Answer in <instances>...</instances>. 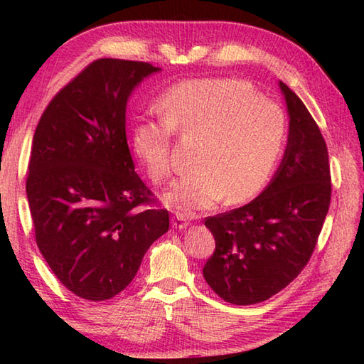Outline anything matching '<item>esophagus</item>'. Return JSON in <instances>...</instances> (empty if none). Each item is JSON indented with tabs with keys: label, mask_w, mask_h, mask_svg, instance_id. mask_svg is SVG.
<instances>
[{
	"label": "esophagus",
	"mask_w": 364,
	"mask_h": 364,
	"mask_svg": "<svg viewBox=\"0 0 364 364\" xmlns=\"http://www.w3.org/2000/svg\"><path fill=\"white\" fill-rule=\"evenodd\" d=\"M188 225H189V221L184 213L176 212L173 215V218H171V226H173L175 230H186Z\"/></svg>",
	"instance_id": "obj_1"
}]
</instances>
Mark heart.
<instances>
[{"label":"heart","instance_id":"1","mask_svg":"<svg viewBox=\"0 0 364 364\" xmlns=\"http://www.w3.org/2000/svg\"><path fill=\"white\" fill-rule=\"evenodd\" d=\"M159 110L162 117L139 119L132 130L133 152L154 183L170 176L173 132L200 136L196 171L176 180L164 194L165 204L178 210H205L225 196L230 204L252 199L267 186L284 151V110L242 80L173 85L160 96Z\"/></svg>","mask_w":364,"mask_h":364}]
</instances>
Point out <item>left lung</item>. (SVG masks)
Masks as SVG:
<instances>
[{
    "instance_id": "obj_1",
    "label": "left lung",
    "mask_w": 364,
    "mask_h": 364,
    "mask_svg": "<svg viewBox=\"0 0 364 364\" xmlns=\"http://www.w3.org/2000/svg\"><path fill=\"white\" fill-rule=\"evenodd\" d=\"M289 136L273 180L247 205L205 218L215 252L204 267L213 292L234 305L268 300L292 282L315 250L331 204L329 156L300 97L279 82Z\"/></svg>"
}]
</instances>
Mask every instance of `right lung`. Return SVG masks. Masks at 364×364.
Segmentation results:
<instances>
[{
	"mask_svg": "<svg viewBox=\"0 0 364 364\" xmlns=\"http://www.w3.org/2000/svg\"><path fill=\"white\" fill-rule=\"evenodd\" d=\"M160 69L97 59L65 85L33 134L27 199L36 245L58 279L85 300L115 297L133 281L170 218L134 171L127 102Z\"/></svg>",
	"mask_w": 364,
	"mask_h": 364,
	"instance_id": "obj_1",
	"label": "right lung"
}]
</instances>
